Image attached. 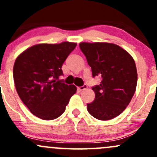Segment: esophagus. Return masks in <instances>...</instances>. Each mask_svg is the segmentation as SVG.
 Returning <instances> with one entry per match:
<instances>
[{
  "label": "esophagus",
  "mask_w": 157,
  "mask_h": 157,
  "mask_svg": "<svg viewBox=\"0 0 157 157\" xmlns=\"http://www.w3.org/2000/svg\"><path fill=\"white\" fill-rule=\"evenodd\" d=\"M86 88H87V86H86V85H83V86H79L77 89H78V90H80V91H82V90H86Z\"/></svg>",
  "instance_id": "esophagus-1"
}]
</instances>
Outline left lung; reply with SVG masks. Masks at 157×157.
<instances>
[{
  "label": "left lung",
  "mask_w": 157,
  "mask_h": 157,
  "mask_svg": "<svg viewBox=\"0 0 157 157\" xmlns=\"http://www.w3.org/2000/svg\"><path fill=\"white\" fill-rule=\"evenodd\" d=\"M80 48L92 69L93 77L102 78L93 86L95 99L87 104L89 113L106 121L119 115L136 90L137 72L131 55L118 45L107 42H81Z\"/></svg>",
  "instance_id": "left-lung-1"
}]
</instances>
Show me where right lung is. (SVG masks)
<instances>
[{
  "mask_svg": "<svg viewBox=\"0 0 157 157\" xmlns=\"http://www.w3.org/2000/svg\"><path fill=\"white\" fill-rule=\"evenodd\" d=\"M77 43L39 44L22 52L13 66V80L19 96L30 112L43 120H53L62 115L71 96L77 92L74 85L65 84L63 63Z\"/></svg>",
  "mask_w": 157,
  "mask_h": 157,
  "instance_id": "right-lung-1",
  "label": "right lung"
}]
</instances>
